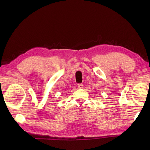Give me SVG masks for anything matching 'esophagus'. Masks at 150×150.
Segmentation results:
<instances>
[{"mask_svg":"<svg viewBox=\"0 0 150 150\" xmlns=\"http://www.w3.org/2000/svg\"><path fill=\"white\" fill-rule=\"evenodd\" d=\"M77 87H78L79 88H82L83 87V84H81V83H80V84H78Z\"/></svg>","mask_w":150,"mask_h":150,"instance_id":"34e87169","label":"esophagus"}]
</instances>
